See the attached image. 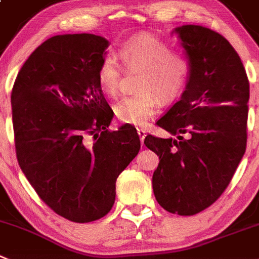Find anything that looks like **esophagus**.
<instances>
[{"label":"esophagus","mask_w":259,"mask_h":259,"mask_svg":"<svg viewBox=\"0 0 259 259\" xmlns=\"http://www.w3.org/2000/svg\"><path fill=\"white\" fill-rule=\"evenodd\" d=\"M137 134H139L141 142L144 144V140H145V137H146V131H145L144 128H137Z\"/></svg>","instance_id":"34e87169"}]
</instances>
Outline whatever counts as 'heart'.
Returning <instances> with one entry per match:
<instances>
[{"mask_svg": "<svg viewBox=\"0 0 259 259\" xmlns=\"http://www.w3.org/2000/svg\"><path fill=\"white\" fill-rule=\"evenodd\" d=\"M127 71H139V93L115 102L114 114L120 122L144 125L156 113L159 100L171 103L188 85L192 63L182 52L171 51L170 44L157 36L141 34L128 39L118 51ZM122 66L113 56H104L97 68L98 85L109 97L117 95L122 78Z\"/></svg>", "mask_w": 259, "mask_h": 259, "instance_id": "1", "label": "heart"}]
</instances>
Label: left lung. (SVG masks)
<instances>
[{
    "instance_id": "1",
    "label": "left lung",
    "mask_w": 259,
    "mask_h": 259,
    "mask_svg": "<svg viewBox=\"0 0 259 259\" xmlns=\"http://www.w3.org/2000/svg\"><path fill=\"white\" fill-rule=\"evenodd\" d=\"M174 31L192 72L181 99L156 124L176 139L147 135L145 145L160 159L152 176L159 205L191 216L223 194L244 155L249 81L239 54L223 35L199 25Z\"/></svg>"
}]
</instances>
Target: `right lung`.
I'll list each match as a JSON object with an SVG mask.
<instances>
[{"label": "right lung", "mask_w": 259, "mask_h": 259, "mask_svg": "<svg viewBox=\"0 0 259 259\" xmlns=\"http://www.w3.org/2000/svg\"><path fill=\"white\" fill-rule=\"evenodd\" d=\"M108 46L94 34L52 36L26 60L11 93L21 170L41 201L73 223L112 210L118 176L141 146L131 124L108 130L113 110L97 80Z\"/></svg>", "instance_id": "add662e5"}]
</instances>
